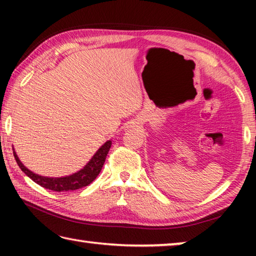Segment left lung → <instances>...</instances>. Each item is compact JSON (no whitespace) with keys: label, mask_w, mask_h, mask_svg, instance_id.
Masks as SVG:
<instances>
[{"label":"left lung","mask_w":256,"mask_h":256,"mask_svg":"<svg viewBox=\"0 0 256 256\" xmlns=\"http://www.w3.org/2000/svg\"><path fill=\"white\" fill-rule=\"evenodd\" d=\"M112 146V141H107L100 148L98 149L94 157L90 159V162L82 168V170L73 172L71 175L63 176V177H44L34 174L32 170H29L27 167L24 166V164L20 162L18 154L14 149V156L18 166L21 168L26 175L29 178H32L34 183L40 185L42 188H48L52 190H58V192H62V190H78L84 188V186L89 185L92 183L94 180L96 178L97 175L100 172L104 162H105L106 156L108 154Z\"/></svg>","instance_id":"8db88e82"}]
</instances>
